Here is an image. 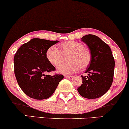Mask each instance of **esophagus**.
Listing matches in <instances>:
<instances>
[{"instance_id": "1", "label": "esophagus", "mask_w": 129, "mask_h": 129, "mask_svg": "<svg viewBox=\"0 0 129 129\" xmlns=\"http://www.w3.org/2000/svg\"><path fill=\"white\" fill-rule=\"evenodd\" d=\"M65 77L71 79H72V78L73 77V76H67V75H66V76H65Z\"/></svg>"}]
</instances>
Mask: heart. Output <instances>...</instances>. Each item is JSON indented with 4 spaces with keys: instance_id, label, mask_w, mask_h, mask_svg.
<instances>
[{
    "instance_id": "obj_1",
    "label": "heart",
    "mask_w": 129,
    "mask_h": 129,
    "mask_svg": "<svg viewBox=\"0 0 129 129\" xmlns=\"http://www.w3.org/2000/svg\"><path fill=\"white\" fill-rule=\"evenodd\" d=\"M51 46L46 52V58L53 66H58L61 62L63 55L69 54L68 63L62 64L57 68L58 73L63 74H71L80 70H84L92 61L90 50L80 42L67 41L59 45Z\"/></svg>"
}]
</instances>
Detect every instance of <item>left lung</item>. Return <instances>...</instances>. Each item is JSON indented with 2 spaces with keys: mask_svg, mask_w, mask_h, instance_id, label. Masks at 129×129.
<instances>
[{
  "mask_svg": "<svg viewBox=\"0 0 129 129\" xmlns=\"http://www.w3.org/2000/svg\"><path fill=\"white\" fill-rule=\"evenodd\" d=\"M81 40L89 47L92 53V61L85 71L88 76H81L82 84L77 90L85 98H98L108 92L111 86L114 59L110 47L96 36L86 35Z\"/></svg>",
  "mask_w": 129,
  "mask_h": 129,
  "instance_id": "1",
  "label": "left lung"
}]
</instances>
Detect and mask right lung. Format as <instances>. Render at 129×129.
<instances>
[{"mask_svg":"<svg viewBox=\"0 0 129 129\" xmlns=\"http://www.w3.org/2000/svg\"><path fill=\"white\" fill-rule=\"evenodd\" d=\"M58 40L35 38L19 48L14 56V73L18 84L29 97L48 99L52 95L63 76L46 74L55 70L46 58V52Z\"/></svg>","mask_w":129,"mask_h":129,"instance_id":"1","label":"right lung"}]
</instances>
